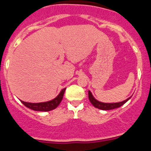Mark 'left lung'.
I'll use <instances>...</instances> for the list:
<instances>
[{
	"label": "left lung",
	"instance_id": "left-lung-1",
	"mask_svg": "<svg viewBox=\"0 0 151 151\" xmlns=\"http://www.w3.org/2000/svg\"><path fill=\"white\" fill-rule=\"evenodd\" d=\"M88 99L89 100H90L91 103L95 108H99V109L100 110H103V111H107V110H112L115 109V108H119L120 106L123 105L125 102H128V101L131 99V97L128 98V99L122 101V102H115V103H105V102H99L98 100H96V99L93 97L90 91H88Z\"/></svg>",
	"mask_w": 151,
	"mask_h": 151
}]
</instances>
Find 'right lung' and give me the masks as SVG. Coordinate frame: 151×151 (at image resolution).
<instances>
[{"label": "right lung", "mask_w": 151, "mask_h": 151, "mask_svg": "<svg viewBox=\"0 0 151 151\" xmlns=\"http://www.w3.org/2000/svg\"><path fill=\"white\" fill-rule=\"evenodd\" d=\"M65 88H63L60 91L58 96L55 98L54 99L51 101H48V102H39V103H31V102H23V101L20 100V102L23 104L26 107L30 108V109L34 110V111H49L55 109L59 105L60 102L62 101L63 97V94L65 93Z\"/></svg>", "instance_id": "add662e5"}]
</instances>
